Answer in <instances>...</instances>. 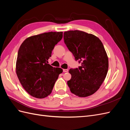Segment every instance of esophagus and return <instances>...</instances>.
Masks as SVG:
<instances>
[{"instance_id":"34e87169","label":"esophagus","mask_w":130,"mask_h":130,"mask_svg":"<svg viewBox=\"0 0 130 130\" xmlns=\"http://www.w3.org/2000/svg\"><path fill=\"white\" fill-rule=\"evenodd\" d=\"M63 72H64V73H67L68 72V69H63Z\"/></svg>"}]
</instances>
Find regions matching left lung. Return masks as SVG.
I'll list each match as a JSON object with an SVG mask.
<instances>
[{
    "label": "left lung",
    "instance_id": "left-lung-1",
    "mask_svg": "<svg viewBox=\"0 0 130 130\" xmlns=\"http://www.w3.org/2000/svg\"><path fill=\"white\" fill-rule=\"evenodd\" d=\"M63 38L75 60L81 63L69 71L70 92L79 97L91 95L99 89L108 72V57L103 43L94 35L79 30L66 31Z\"/></svg>",
    "mask_w": 130,
    "mask_h": 130
}]
</instances>
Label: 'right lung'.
<instances>
[{
  "mask_svg": "<svg viewBox=\"0 0 130 130\" xmlns=\"http://www.w3.org/2000/svg\"><path fill=\"white\" fill-rule=\"evenodd\" d=\"M62 32H49L27 38L18 52L16 74L21 85L30 95L44 98L52 93L60 68L48 63L54 46L62 38Z\"/></svg>",
  "mask_w": 130,
  "mask_h": 130,
  "instance_id": "obj_1",
  "label": "right lung"
}]
</instances>
